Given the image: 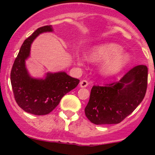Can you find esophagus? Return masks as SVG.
Here are the masks:
<instances>
[{
    "mask_svg": "<svg viewBox=\"0 0 155 155\" xmlns=\"http://www.w3.org/2000/svg\"><path fill=\"white\" fill-rule=\"evenodd\" d=\"M87 85H88V83H87L86 80L81 81L80 83H79V86L81 87H86L87 86Z\"/></svg>",
    "mask_w": 155,
    "mask_h": 155,
    "instance_id": "obj_1",
    "label": "esophagus"
}]
</instances>
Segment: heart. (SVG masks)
<instances>
[{"label":"heart","mask_w":155,"mask_h":155,"mask_svg":"<svg viewBox=\"0 0 155 155\" xmlns=\"http://www.w3.org/2000/svg\"><path fill=\"white\" fill-rule=\"evenodd\" d=\"M87 59L93 63L104 61L101 67V73L107 78L116 76L130 62L129 54L122 52V48L113 43L94 46L87 53Z\"/></svg>","instance_id":"1"}]
</instances>
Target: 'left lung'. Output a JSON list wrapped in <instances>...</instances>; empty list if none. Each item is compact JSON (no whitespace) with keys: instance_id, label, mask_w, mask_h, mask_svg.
Segmentation results:
<instances>
[{"instance_id":"obj_1","label":"left lung","mask_w":155,"mask_h":155,"mask_svg":"<svg viewBox=\"0 0 155 155\" xmlns=\"http://www.w3.org/2000/svg\"><path fill=\"white\" fill-rule=\"evenodd\" d=\"M148 68L139 65L118 82L93 86L85 109V115L94 124H118L143 101L147 89Z\"/></svg>"}]
</instances>
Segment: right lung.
Returning <instances> with one entry per match:
<instances>
[{
    "mask_svg": "<svg viewBox=\"0 0 155 155\" xmlns=\"http://www.w3.org/2000/svg\"><path fill=\"white\" fill-rule=\"evenodd\" d=\"M51 25L36 30L25 40L12 65L10 80L17 104L26 112L36 115H47L60 103L61 98L78 85L79 80L64 71L47 73L44 78H34L26 68L33 41L40 34L52 32Z\"/></svg>",
    "mask_w": 155,
    "mask_h": 155,
    "instance_id": "1",
    "label": "right lung"
}]
</instances>
